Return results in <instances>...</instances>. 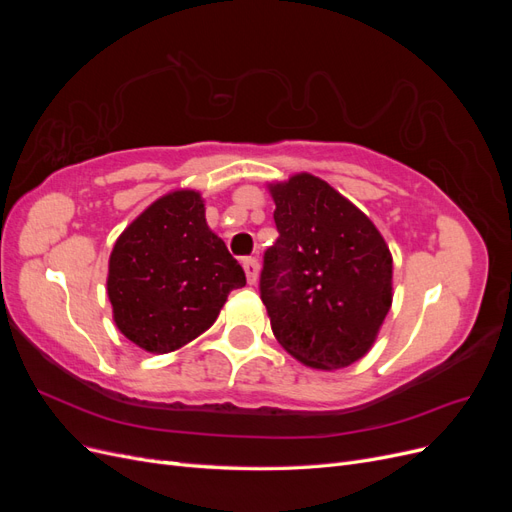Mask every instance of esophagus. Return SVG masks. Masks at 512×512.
Wrapping results in <instances>:
<instances>
[{"label":"esophagus","instance_id":"obj_1","mask_svg":"<svg viewBox=\"0 0 512 512\" xmlns=\"http://www.w3.org/2000/svg\"><path fill=\"white\" fill-rule=\"evenodd\" d=\"M243 269H245V275H247V282L256 284L258 271H260L258 260H256V258H243Z\"/></svg>","mask_w":512,"mask_h":512}]
</instances>
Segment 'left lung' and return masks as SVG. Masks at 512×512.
<instances>
[{"instance_id":"1","label":"left lung","mask_w":512,"mask_h":512,"mask_svg":"<svg viewBox=\"0 0 512 512\" xmlns=\"http://www.w3.org/2000/svg\"><path fill=\"white\" fill-rule=\"evenodd\" d=\"M277 239L260 271L273 335L316 369L348 367L371 348L393 299V258L378 228L314 175L271 185Z\"/></svg>"}]
</instances>
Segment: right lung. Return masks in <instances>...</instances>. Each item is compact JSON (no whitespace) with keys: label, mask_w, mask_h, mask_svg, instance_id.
Masks as SVG:
<instances>
[{"label":"right lung","mask_w":512,"mask_h":512,"mask_svg":"<svg viewBox=\"0 0 512 512\" xmlns=\"http://www.w3.org/2000/svg\"><path fill=\"white\" fill-rule=\"evenodd\" d=\"M119 331L147 352H173L205 333L245 273L205 220L198 192L156 200L123 230L108 262Z\"/></svg>","instance_id":"1"}]
</instances>
